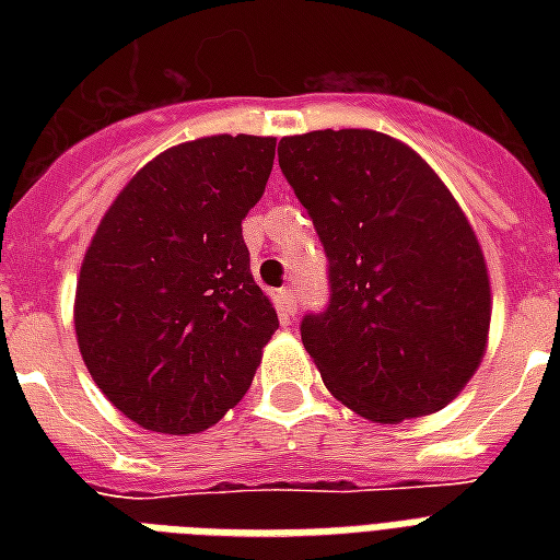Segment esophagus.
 Wrapping results in <instances>:
<instances>
[{
	"mask_svg": "<svg viewBox=\"0 0 560 560\" xmlns=\"http://www.w3.org/2000/svg\"><path fill=\"white\" fill-rule=\"evenodd\" d=\"M279 307L284 311V316H296L299 311V296L293 288H281L279 290Z\"/></svg>",
	"mask_w": 560,
	"mask_h": 560,
	"instance_id": "1",
	"label": "esophagus"
}]
</instances>
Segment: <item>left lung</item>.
<instances>
[{
  "mask_svg": "<svg viewBox=\"0 0 560 560\" xmlns=\"http://www.w3.org/2000/svg\"><path fill=\"white\" fill-rule=\"evenodd\" d=\"M279 165L328 258V305L299 331L325 386L360 416H430L477 372L491 323L486 258L416 151L374 130H314Z\"/></svg>",
  "mask_w": 560,
  "mask_h": 560,
  "instance_id": "left-lung-1",
  "label": "left lung"
}]
</instances>
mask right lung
I'll return each mask as SVG.
<instances>
[{
  "label": "right lung",
  "instance_id": "right-lung-1",
  "mask_svg": "<svg viewBox=\"0 0 560 560\" xmlns=\"http://www.w3.org/2000/svg\"><path fill=\"white\" fill-rule=\"evenodd\" d=\"M276 160L267 136H209L148 162L83 255L74 331L98 389L136 424L188 435L244 398L279 314L241 220Z\"/></svg>",
  "mask_w": 560,
  "mask_h": 560
}]
</instances>
